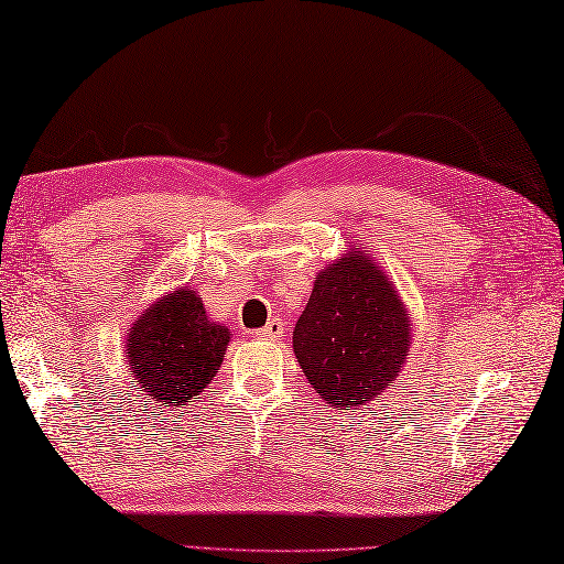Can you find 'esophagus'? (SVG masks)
I'll list each match as a JSON object with an SVG mask.
<instances>
[{
  "label": "esophagus",
  "mask_w": 564,
  "mask_h": 564,
  "mask_svg": "<svg viewBox=\"0 0 564 564\" xmlns=\"http://www.w3.org/2000/svg\"><path fill=\"white\" fill-rule=\"evenodd\" d=\"M254 336L262 338V341H278V338L284 336V322H282V318H272V322L264 328H260V332Z\"/></svg>",
  "instance_id": "1"
}]
</instances>
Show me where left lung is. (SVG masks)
Wrapping results in <instances>:
<instances>
[{
	"label": "left lung",
	"mask_w": 564,
	"mask_h": 564,
	"mask_svg": "<svg viewBox=\"0 0 564 564\" xmlns=\"http://www.w3.org/2000/svg\"><path fill=\"white\" fill-rule=\"evenodd\" d=\"M410 344L405 302L358 246L316 272L292 336L310 386L338 410H358L382 395L405 366Z\"/></svg>",
	"instance_id": "1"
}]
</instances>
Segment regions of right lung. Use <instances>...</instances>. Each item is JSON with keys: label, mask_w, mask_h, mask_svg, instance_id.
Here are the masks:
<instances>
[{"label": "right lung", "mask_w": 564, "mask_h": 564, "mask_svg": "<svg viewBox=\"0 0 564 564\" xmlns=\"http://www.w3.org/2000/svg\"><path fill=\"white\" fill-rule=\"evenodd\" d=\"M228 344L230 328L210 322L204 300L191 286L159 296L124 338L137 398L172 410L188 405L216 378Z\"/></svg>", "instance_id": "1"}]
</instances>
